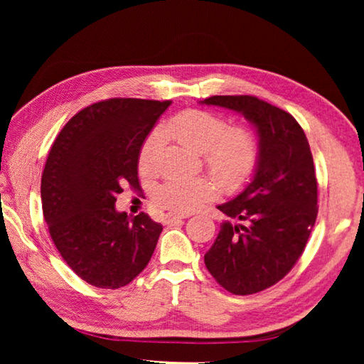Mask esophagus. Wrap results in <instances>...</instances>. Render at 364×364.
<instances>
[{
    "label": "esophagus",
    "mask_w": 364,
    "mask_h": 364,
    "mask_svg": "<svg viewBox=\"0 0 364 364\" xmlns=\"http://www.w3.org/2000/svg\"><path fill=\"white\" fill-rule=\"evenodd\" d=\"M183 218H186V215H167L164 221H165V225H173V223H176V221H180Z\"/></svg>",
    "instance_id": "1"
}]
</instances>
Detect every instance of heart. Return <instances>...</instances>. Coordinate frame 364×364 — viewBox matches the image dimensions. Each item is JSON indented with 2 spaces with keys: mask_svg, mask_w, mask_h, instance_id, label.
Here are the masks:
<instances>
[{
  "mask_svg": "<svg viewBox=\"0 0 364 364\" xmlns=\"http://www.w3.org/2000/svg\"><path fill=\"white\" fill-rule=\"evenodd\" d=\"M167 133L191 151L204 154L207 168L226 191L242 188L258 164V141L244 127H230L226 119L207 110H184L168 122ZM162 136L152 132L141 146L138 165L141 173L157 168V152ZM215 194V184L207 178H170L154 193V202L162 210L191 213Z\"/></svg>",
  "mask_w": 364,
  "mask_h": 364,
  "instance_id": "heart-1",
  "label": "heart"
}]
</instances>
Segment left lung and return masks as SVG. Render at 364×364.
<instances>
[{"instance_id": "8db88e82", "label": "left lung", "mask_w": 364, "mask_h": 364, "mask_svg": "<svg viewBox=\"0 0 364 364\" xmlns=\"http://www.w3.org/2000/svg\"><path fill=\"white\" fill-rule=\"evenodd\" d=\"M202 104L242 114L258 136L254 176L242 193L217 205L228 220L204 255L205 267L228 292H260L292 269L315 226L318 183L310 144L291 114L255 96H212Z\"/></svg>"}]
</instances>
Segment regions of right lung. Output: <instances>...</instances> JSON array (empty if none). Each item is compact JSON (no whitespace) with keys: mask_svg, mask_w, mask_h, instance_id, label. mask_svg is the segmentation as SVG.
I'll use <instances>...</instances> for the list:
<instances>
[{"mask_svg":"<svg viewBox=\"0 0 364 364\" xmlns=\"http://www.w3.org/2000/svg\"><path fill=\"white\" fill-rule=\"evenodd\" d=\"M171 101L114 97L85 107L53 143L41 176L43 215L64 262L88 284L119 289L146 268L162 225L117 212L125 183L139 189L138 157Z\"/></svg>","mask_w":364,"mask_h":364,"instance_id":"add662e5","label":"right lung"}]
</instances>
